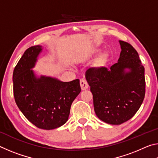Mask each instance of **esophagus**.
<instances>
[{
	"label": "esophagus",
	"instance_id": "34e87169",
	"mask_svg": "<svg viewBox=\"0 0 158 158\" xmlns=\"http://www.w3.org/2000/svg\"><path fill=\"white\" fill-rule=\"evenodd\" d=\"M80 85H81V89L82 90H86L88 87H89V84H88L87 81L84 79H80Z\"/></svg>",
	"mask_w": 158,
	"mask_h": 158
}]
</instances>
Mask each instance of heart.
I'll return each instance as SVG.
<instances>
[{
  "label": "heart",
  "instance_id": "obj_1",
  "mask_svg": "<svg viewBox=\"0 0 158 158\" xmlns=\"http://www.w3.org/2000/svg\"><path fill=\"white\" fill-rule=\"evenodd\" d=\"M109 61V54L107 52L102 53L96 58L93 66L98 69H102L105 68L108 65Z\"/></svg>",
  "mask_w": 158,
  "mask_h": 158
}]
</instances>
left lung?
Instances as JSON below:
<instances>
[{"instance_id":"8db88e82","label":"left lung","mask_w":158,"mask_h":158,"mask_svg":"<svg viewBox=\"0 0 158 158\" xmlns=\"http://www.w3.org/2000/svg\"><path fill=\"white\" fill-rule=\"evenodd\" d=\"M121 52L118 63L108 69L89 68L85 79L90 87L94 110L101 121L121 125L135 116L146 93L144 68L136 49L120 40ZM125 69H130L125 73Z\"/></svg>"}]
</instances>
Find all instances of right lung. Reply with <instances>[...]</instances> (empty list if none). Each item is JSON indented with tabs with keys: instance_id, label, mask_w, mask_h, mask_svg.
<instances>
[{
	"instance_id": "right-lung-1",
	"label": "right lung",
	"mask_w": 158,
	"mask_h": 158,
	"mask_svg": "<svg viewBox=\"0 0 158 158\" xmlns=\"http://www.w3.org/2000/svg\"><path fill=\"white\" fill-rule=\"evenodd\" d=\"M42 47H31L13 72V92L19 109L29 121L42 130L65 124L73 102L81 92L79 80L62 82L51 77L36 79L33 68Z\"/></svg>"
}]
</instances>
